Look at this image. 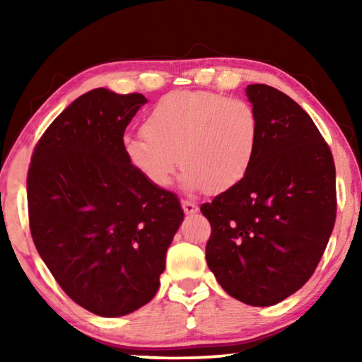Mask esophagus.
Wrapping results in <instances>:
<instances>
[{"mask_svg":"<svg viewBox=\"0 0 362 362\" xmlns=\"http://www.w3.org/2000/svg\"><path fill=\"white\" fill-rule=\"evenodd\" d=\"M181 206H182V209H185L186 214H196L197 209H199V207H197L194 202H191V201H181Z\"/></svg>","mask_w":362,"mask_h":362,"instance_id":"1","label":"esophagus"}]
</instances>
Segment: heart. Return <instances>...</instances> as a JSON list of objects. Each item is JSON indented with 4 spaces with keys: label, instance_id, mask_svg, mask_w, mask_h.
<instances>
[{
    "label": "heart",
    "instance_id": "obj_1",
    "mask_svg": "<svg viewBox=\"0 0 362 362\" xmlns=\"http://www.w3.org/2000/svg\"><path fill=\"white\" fill-rule=\"evenodd\" d=\"M259 146L254 107L206 90L165 95L148 112L143 133L123 138L128 163L153 186H170L181 161L186 191L232 189L249 175Z\"/></svg>",
    "mask_w": 362,
    "mask_h": 362
}]
</instances>
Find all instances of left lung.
Listing matches in <instances>:
<instances>
[{
    "label": "left lung",
    "instance_id": "obj_1",
    "mask_svg": "<svg viewBox=\"0 0 362 362\" xmlns=\"http://www.w3.org/2000/svg\"><path fill=\"white\" fill-rule=\"evenodd\" d=\"M260 120L254 166L239 185L201 206L211 222L207 265L230 296L280 303L321 260L336 219L329 146L293 98L265 83L245 88Z\"/></svg>",
    "mask_w": 362,
    "mask_h": 362
}]
</instances>
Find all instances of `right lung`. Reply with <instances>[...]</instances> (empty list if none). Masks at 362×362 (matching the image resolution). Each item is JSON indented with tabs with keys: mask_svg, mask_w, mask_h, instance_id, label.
I'll use <instances>...</instances> for the list:
<instances>
[{
	"mask_svg": "<svg viewBox=\"0 0 362 362\" xmlns=\"http://www.w3.org/2000/svg\"><path fill=\"white\" fill-rule=\"evenodd\" d=\"M148 100L93 88L54 120L28 171L34 245L61 288L93 315L141 308L160 286L185 212L123 151V133Z\"/></svg>",
	"mask_w": 362,
	"mask_h": 362,
	"instance_id": "1",
	"label": "right lung"
}]
</instances>
